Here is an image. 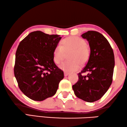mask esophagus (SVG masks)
<instances>
[{
	"label": "esophagus",
	"mask_w": 127,
	"mask_h": 127,
	"mask_svg": "<svg viewBox=\"0 0 127 127\" xmlns=\"http://www.w3.org/2000/svg\"><path fill=\"white\" fill-rule=\"evenodd\" d=\"M69 74V73H68V72H64V76H65V77L66 76H67Z\"/></svg>",
	"instance_id": "esophagus-1"
}]
</instances>
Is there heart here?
<instances>
[{
	"label": "heart",
	"instance_id": "obj_1",
	"mask_svg": "<svg viewBox=\"0 0 127 127\" xmlns=\"http://www.w3.org/2000/svg\"><path fill=\"white\" fill-rule=\"evenodd\" d=\"M70 51L68 54L70 61L64 62L60 65V68L66 72L78 70L81 65L87 63L90 57L89 47L86 42L78 36H69L61 41L60 45L55 47L53 51V60L56 64L61 63L65 53Z\"/></svg>",
	"mask_w": 127,
	"mask_h": 127
}]
</instances>
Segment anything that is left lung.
Here are the masks:
<instances>
[{
  "mask_svg": "<svg viewBox=\"0 0 127 127\" xmlns=\"http://www.w3.org/2000/svg\"><path fill=\"white\" fill-rule=\"evenodd\" d=\"M81 36L89 42L90 57L78 80L72 88L78 98L93 102L103 96L113 80L115 57L113 49L106 38L95 31H88ZM88 72L84 76L83 73Z\"/></svg>",
  "mask_w": 127,
  "mask_h": 127,
  "instance_id": "1",
  "label": "left lung"
}]
</instances>
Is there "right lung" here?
<instances>
[{
	"instance_id": "right-lung-1",
	"label": "right lung",
	"mask_w": 127,
	"mask_h": 127,
	"mask_svg": "<svg viewBox=\"0 0 127 127\" xmlns=\"http://www.w3.org/2000/svg\"><path fill=\"white\" fill-rule=\"evenodd\" d=\"M61 36L36 31L20 42L14 75L21 91L29 98L43 101L56 94L64 71L54 62L53 51Z\"/></svg>"
}]
</instances>
